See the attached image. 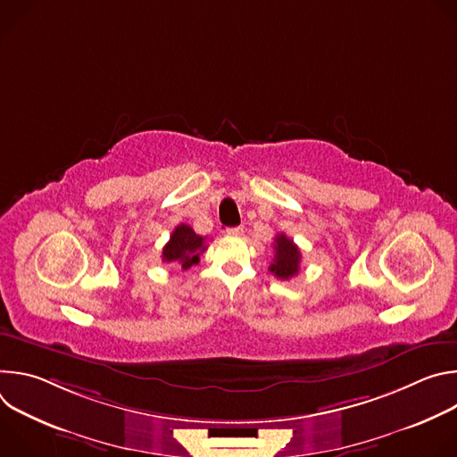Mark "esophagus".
Listing matches in <instances>:
<instances>
[{
    "instance_id": "obj_1",
    "label": "esophagus",
    "mask_w": 457,
    "mask_h": 457,
    "mask_svg": "<svg viewBox=\"0 0 457 457\" xmlns=\"http://www.w3.org/2000/svg\"><path fill=\"white\" fill-rule=\"evenodd\" d=\"M242 233H244V229H242L240 226H238V228H228V229H226V235H228V237H240Z\"/></svg>"
}]
</instances>
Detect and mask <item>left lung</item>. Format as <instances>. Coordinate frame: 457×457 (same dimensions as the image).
Returning <instances> with one entry per match:
<instances>
[{"label":"left lung","instance_id":"left-lung-1","mask_svg":"<svg viewBox=\"0 0 457 457\" xmlns=\"http://www.w3.org/2000/svg\"><path fill=\"white\" fill-rule=\"evenodd\" d=\"M273 247H275V258L270 266V271L280 280H289L295 275H298L300 258H302L298 245L291 238H287L284 233H280L275 237Z\"/></svg>","mask_w":457,"mask_h":457}]
</instances>
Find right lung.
I'll use <instances>...</instances> for the list:
<instances>
[{
	"label": "right lung",
	"mask_w": 457,
	"mask_h": 457,
	"mask_svg": "<svg viewBox=\"0 0 457 457\" xmlns=\"http://www.w3.org/2000/svg\"><path fill=\"white\" fill-rule=\"evenodd\" d=\"M206 247L204 237L195 233L187 224H179L162 249V262L179 264L182 270H189L199 264L201 253L206 251Z\"/></svg>",
	"instance_id": "right-lung-1"
}]
</instances>
